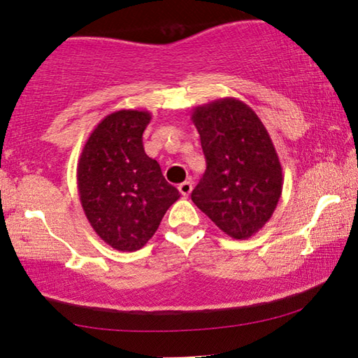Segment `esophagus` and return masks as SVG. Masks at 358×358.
<instances>
[{
	"instance_id": "34e87169",
	"label": "esophagus",
	"mask_w": 358,
	"mask_h": 358,
	"mask_svg": "<svg viewBox=\"0 0 358 358\" xmlns=\"http://www.w3.org/2000/svg\"><path fill=\"white\" fill-rule=\"evenodd\" d=\"M178 191L181 192V196L187 197L192 191V183H191V181H183V183L178 185Z\"/></svg>"
}]
</instances>
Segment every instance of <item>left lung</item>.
<instances>
[{"instance_id":"left-lung-1","label":"left lung","mask_w":358,"mask_h":358,"mask_svg":"<svg viewBox=\"0 0 358 358\" xmlns=\"http://www.w3.org/2000/svg\"><path fill=\"white\" fill-rule=\"evenodd\" d=\"M191 120L207 159L192 202L229 237H252L273 216L282 192V167L268 131L235 98L197 106Z\"/></svg>"}]
</instances>
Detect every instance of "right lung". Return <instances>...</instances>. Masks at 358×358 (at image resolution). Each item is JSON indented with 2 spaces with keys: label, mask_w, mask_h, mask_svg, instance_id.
Wrapping results in <instances>:
<instances>
[{
  "label": "right lung",
  "mask_w": 358,
  "mask_h": 358,
  "mask_svg": "<svg viewBox=\"0 0 358 358\" xmlns=\"http://www.w3.org/2000/svg\"><path fill=\"white\" fill-rule=\"evenodd\" d=\"M150 120V112L132 108L107 115L78 157L77 187L85 216L101 240L123 252L147 245L180 199L143 150Z\"/></svg>",
  "instance_id": "right-lung-1"
}]
</instances>
